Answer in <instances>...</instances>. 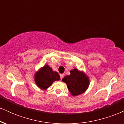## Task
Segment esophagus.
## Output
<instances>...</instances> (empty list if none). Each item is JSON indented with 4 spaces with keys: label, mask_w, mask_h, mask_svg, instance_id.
I'll return each mask as SVG.
<instances>
[{
    "label": "esophagus",
    "mask_w": 124,
    "mask_h": 124,
    "mask_svg": "<svg viewBox=\"0 0 124 124\" xmlns=\"http://www.w3.org/2000/svg\"><path fill=\"white\" fill-rule=\"evenodd\" d=\"M63 76H64V74H61L60 75V77H61V79H62V78H63Z\"/></svg>",
    "instance_id": "esophagus-1"
}]
</instances>
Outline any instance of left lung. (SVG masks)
I'll return each mask as SVG.
<instances>
[{"label": "left lung", "instance_id": "8db88e82", "mask_svg": "<svg viewBox=\"0 0 124 124\" xmlns=\"http://www.w3.org/2000/svg\"><path fill=\"white\" fill-rule=\"evenodd\" d=\"M62 82L66 84L69 92L73 96H76L85 93L89 86V79L83 71L76 68L70 70V75H67L62 79Z\"/></svg>", "mask_w": 124, "mask_h": 124}]
</instances>
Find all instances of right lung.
<instances>
[{"mask_svg":"<svg viewBox=\"0 0 124 124\" xmlns=\"http://www.w3.org/2000/svg\"><path fill=\"white\" fill-rule=\"evenodd\" d=\"M60 80V76L58 72L46 64L41 68L34 75V81L36 85L40 89L46 90L52 85L53 82Z\"/></svg>","mask_w":124,"mask_h":124,"instance_id":"obj_1","label":"right lung"}]
</instances>
